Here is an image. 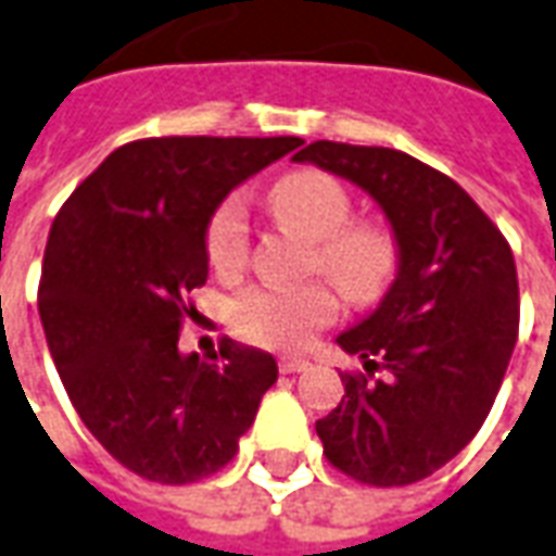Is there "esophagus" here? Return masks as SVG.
I'll return each instance as SVG.
<instances>
[{"label":"esophagus","mask_w":556,"mask_h":556,"mask_svg":"<svg viewBox=\"0 0 556 556\" xmlns=\"http://www.w3.org/2000/svg\"><path fill=\"white\" fill-rule=\"evenodd\" d=\"M307 368H309L307 356H282L279 358V371L282 374H298V371H307Z\"/></svg>","instance_id":"esophagus-1"}]
</instances>
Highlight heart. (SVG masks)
<instances>
[{"label": "heart", "mask_w": 556, "mask_h": 556, "mask_svg": "<svg viewBox=\"0 0 556 556\" xmlns=\"http://www.w3.org/2000/svg\"><path fill=\"white\" fill-rule=\"evenodd\" d=\"M267 200L286 228L304 243H313V264L346 298L368 301L387 286L395 270V240L383 225L346 222L350 194L334 176L319 169H298L270 185ZM247 213L237 200H228L215 210L206 228V258L215 270L230 274L247 262ZM331 316L334 298L326 286L252 289L230 307V323L240 334L270 346L307 341L309 331Z\"/></svg>", "instance_id": "obj_1"}]
</instances>
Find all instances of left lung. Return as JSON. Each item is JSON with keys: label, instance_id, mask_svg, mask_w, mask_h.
<instances>
[{"label": "left lung", "instance_id": "1", "mask_svg": "<svg viewBox=\"0 0 556 556\" xmlns=\"http://www.w3.org/2000/svg\"><path fill=\"white\" fill-rule=\"evenodd\" d=\"M292 161L362 188L399 258L380 304L334 341L365 371L383 365L387 380L341 374V405L316 420V435L328 463L362 484L422 481L496 402L517 341L515 255L459 185L405 151L319 139Z\"/></svg>", "mask_w": 556, "mask_h": 556}]
</instances>
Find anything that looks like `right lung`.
<instances>
[{"mask_svg": "<svg viewBox=\"0 0 556 556\" xmlns=\"http://www.w3.org/2000/svg\"><path fill=\"white\" fill-rule=\"evenodd\" d=\"M298 136H161L121 146L56 213L39 316L56 374L90 435L157 484H191L237 453L277 358L225 341L179 350L188 294L210 277L206 228L237 185Z\"/></svg>", "mask_w": 556, "mask_h": 556, "instance_id": "add662e5", "label": "right lung"}]
</instances>
